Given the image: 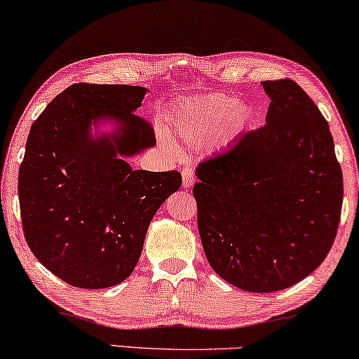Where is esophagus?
Returning <instances> with one entry per match:
<instances>
[{
	"mask_svg": "<svg viewBox=\"0 0 359 359\" xmlns=\"http://www.w3.org/2000/svg\"><path fill=\"white\" fill-rule=\"evenodd\" d=\"M194 184V173H192L191 168H186L183 172V187L184 189H189Z\"/></svg>",
	"mask_w": 359,
	"mask_h": 359,
	"instance_id": "1",
	"label": "esophagus"
}]
</instances>
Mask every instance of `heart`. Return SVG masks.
<instances>
[{
    "label": "heart",
    "instance_id": "heart-1",
    "mask_svg": "<svg viewBox=\"0 0 359 359\" xmlns=\"http://www.w3.org/2000/svg\"><path fill=\"white\" fill-rule=\"evenodd\" d=\"M253 112L247 104L228 95H208L187 101L176 109L173 118L175 140L189 147L210 142L223 147L239 136L252 122Z\"/></svg>",
    "mask_w": 359,
    "mask_h": 359
}]
</instances>
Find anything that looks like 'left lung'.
<instances>
[{
    "label": "left lung",
    "instance_id": "8db88e82",
    "mask_svg": "<svg viewBox=\"0 0 359 359\" xmlns=\"http://www.w3.org/2000/svg\"><path fill=\"white\" fill-rule=\"evenodd\" d=\"M266 125L198 165L194 197L203 252L247 292L287 289L311 274L337 233L344 180L329 125L292 80L263 81Z\"/></svg>",
    "mask_w": 359,
    "mask_h": 359
}]
</instances>
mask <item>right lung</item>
Returning <instances> with one entry per match:
<instances>
[{"mask_svg":"<svg viewBox=\"0 0 359 359\" xmlns=\"http://www.w3.org/2000/svg\"><path fill=\"white\" fill-rule=\"evenodd\" d=\"M147 88L74 85L32 125L19 170L27 244L43 266L81 289L133 273L154 215L180 189L178 172L128 163L156 146L136 110Z\"/></svg>","mask_w":359,"mask_h":359,"instance_id":"right-lung-1","label":"right lung"}]
</instances>
